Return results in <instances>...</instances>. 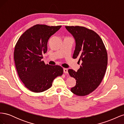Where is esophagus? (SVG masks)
<instances>
[{
	"mask_svg": "<svg viewBox=\"0 0 124 124\" xmlns=\"http://www.w3.org/2000/svg\"><path fill=\"white\" fill-rule=\"evenodd\" d=\"M63 72H64L65 74L68 73V69L66 68H63Z\"/></svg>",
	"mask_w": 124,
	"mask_h": 124,
	"instance_id": "obj_1",
	"label": "esophagus"
}]
</instances>
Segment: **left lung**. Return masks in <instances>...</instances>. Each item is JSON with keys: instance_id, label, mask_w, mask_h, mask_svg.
I'll return each instance as SVG.
<instances>
[{"instance_id": "left-lung-1", "label": "left lung", "mask_w": 124, "mask_h": 124, "mask_svg": "<svg viewBox=\"0 0 124 124\" xmlns=\"http://www.w3.org/2000/svg\"><path fill=\"white\" fill-rule=\"evenodd\" d=\"M72 35L76 46L73 58L82 61L77 71L69 69L71 77L76 80L71 88L74 94L84 96L95 90L102 81L108 64V55L102 39L96 32L81 26H65Z\"/></svg>"}]
</instances>
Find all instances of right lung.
<instances>
[{
	"label": "right lung",
	"instance_id": "1",
	"mask_svg": "<svg viewBox=\"0 0 124 124\" xmlns=\"http://www.w3.org/2000/svg\"><path fill=\"white\" fill-rule=\"evenodd\" d=\"M62 26L36 25L18 39L14 52L16 69L21 80L30 91L44 92L50 88L55 78L63 73L62 67L46 65L42 61L50 37Z\"/></svg>",
	"mask_w": 124,
	"mask_h": 124
}]
</instances>
